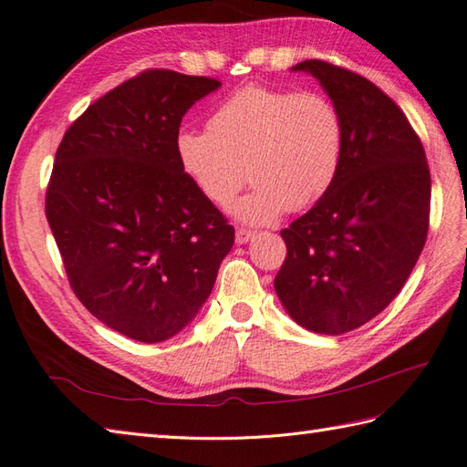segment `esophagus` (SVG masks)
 Returning <instances> with one entry per match:
<instances>
[{
  "label": "esophagus",
  "instance_id": "obj_1",
  "mask_svg": "<svg viewBox=\"0 0 467 467\" xmlns=\"http://www.w3.org/2000/svg\"><path fill=\"white\" fill-rule=\"evenodd\" d=\"M253 237H255V234H253L251 230H245V228H237L235 230V244L237 245H244V244L251 242Z\"/></svg>",
  "mask_w": 467,
  "mask_h": 467
}]
</instances>
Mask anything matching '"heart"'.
<instances>
[{
  "label": "heart",
  "mask_w": 467,
  "mask_h": 467,
  "mask_svg": "<svg viewBox=\"0 0 467 467\" xmlns=\"http://www.w3.org/2000/svg\"><path fill=\"white\" fill-rule=\"evenodd\" d=\"M175 151L196 189L220 208L234 202L249 173L255 185L234 214L263 225L331 192L343 165L345 122L321 93L249 86L225 99L206 130L182 129Z\"/></svg>",
  "instance_id": "b5f03b06"
}]
</instances>
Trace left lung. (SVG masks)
I'll return each mask as SVG.
<instances>
[{
  "label": "left lung",
  "instance_id": "8db88e82",
  "mask_svg": "<svg viewBox=\"0 0 467 467\" xmlns=\"http://www.w3.org/2000/svg\"><path fill=\"white\" fill-rule=\"evenodd\" d=\"M312 74L345 122L343 165L331 192L280 235L278 300L307 331L341 335L400 294L429 234L431 171L403 110L372 81L323 60Z\"/></svg>",
  "mask_w": 467,
  "mask_h": 467
}]
</instances>
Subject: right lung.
Listing matches in <instances>:
<instances>
[{
    "label": "right lung",
    "mask_w": 467,
    "mask_h": 467,
    "mask_svg": "<svg viewBox=\"0 0 467 467\" xmlns=\"http://www.w3.org/2000/svg\"><path fill=\"white\" fill-rule=\"evenodd\" d=\"M220 86L148 69L89 105L56 151L47 218L69 286L99 321L140 343L187 327L234 245V225L175 151L185 112Z\"/></svg>",
    "instance_id": "right-lung-1"
}]
</instances>
